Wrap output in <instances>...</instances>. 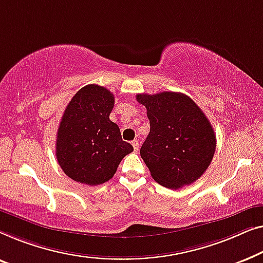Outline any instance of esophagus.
<instances>
[{"mask_svg":"<svg viewBox=\"0 0 263 263\" xmlns=\"http://www.w3.org/2000/svg\"><path fill=\"white\" fill-rule=\"evenodd\" d=\"M132 145H133V149H135V151H138L139 150V140L138 139L133 140Z\"/></svg>","mask_w":263,"mask_h":263,"instance_id":"1","label":"esophagus"}]
</instances>
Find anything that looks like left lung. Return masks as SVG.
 <instances>
[{
    "label": "left lung",
    "mask_w": 263,
    "mask_h": 263,
    "mask_svg": "<svg viewBox=\"0 0 263 263\" xmlns=\"http://www.w3.org/2000/svg\"><path fill=\"white\" fill-rule=\"evenodd\" d=\"M136 99L145 106L150 120L140 156L153 179L170 190L195 182L216 151V135L205 113L190 96L175 91Z\"/></svg>",
    "instance_id": "left-lung-1"
}]
</instances>
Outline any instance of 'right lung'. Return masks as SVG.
<instances>
[{
    "mask_svg": "<svg viewBox=\"0 0 263 263\" xmlns=\"http://www.w3.org/2000/svg\"><path fill=\"white\" fill-rule=\"evenodd\" d=\"M114 96L105 87L88 84L68 103L59 124L56 156L70 179L88 186L110 180L133 146L109 120Z\"/></svg>",
    "mask_w": 263,
    "mask_h": 263,
    "instance_id": "add662e5",
    "label": "right lung"
}]
</instances>
